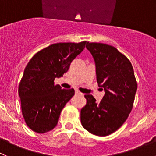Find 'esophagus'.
I'll list each match as a JSON object with an SVG mask.
<instances>
[{
  "label": "esophagus",
  "instance_id": "obj_1",
  "mask_svg": "<svg viewBox=\"0 0 156 156\" xmlns=\"http://www.w3.org/2000/svg\"><path fill=\"white\" fill-rule=\"evenodd\" d=\"M75 92H76V94H80V95H81V94H83L81 93V92H80L79 90H76Z\"/></svg>",
  "mask_w": 156,
  "mask_h": 156
}]
</instances>
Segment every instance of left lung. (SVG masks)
Here are the masks:
<instances>
[{
    "label": "left lung",
    "mask_w": 156,
    "mask_h": 156,
    "mask_svg": "<svg viewBox=\"0 0 156 156\" xmlns=\"http://www.w3.org/2000/svg\"><path fill=\"white\" fill-rule=\"evenodd\" d=\"M96 66L97 82L105 92L100 102L84 95L86 105L80 111L82 126L97 136L116 131L129 116L137 83L129 59L116 48L102 43H87Z\"/></svg>",
    "instance_id": "1"
}]
</instances>
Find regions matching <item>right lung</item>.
I'll return each instance as SVG.
<instances>
[{"instance_id":"obj_1","label":"right lung","mask_w":156,"mask_h":156,"mask_svg":"<svg viewBox=\"0 0 156 156\" xmlns=\"http://www.w3.org/2000/svg\"><path fill=\"white\" fill-rule=\"evenodd\" d=\"M87 41L58 43L36 53L30 60L19 85L23 118L34 132L44 133L55 127L60 113L74 95V89H62L55 79L68 71Z\"/></svg>"}]
</instances>
